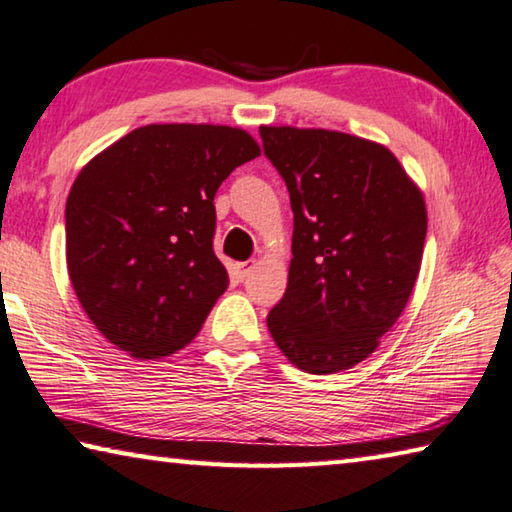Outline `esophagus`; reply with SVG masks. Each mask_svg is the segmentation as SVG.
Instances as JSON below:
<instances>
[{"mask_svg":"<svg viewBox=\"0 0 512 512\" xmlns=\"http://www.w3.org/2000/svg\"><path fill=\"white\" fill-rule=\"evenodd\" d=\"M235 268H237V275L244 280V277L250 273V268H253V262H239Z\"/></svg>","mask_w":512,"mask_h":512,"instance_id":"obj_1","label":"esophagus"}]
</instances>
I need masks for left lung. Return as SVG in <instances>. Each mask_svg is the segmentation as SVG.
Segmentation results:
<instances>
[{
	"instance_id": "1",
	"label": "left lung",
	"mask_w": 512,
	"mask_h": 512,
	"mask_svg": "<svg viewBox=\"0 0 512 512\" xmlns=\"http://www.w3.org/2000/svg\"><path fill=\"white\" fill-rule=\"evenodd\" d=\"M259 135L293 210L289 284L268 332L300 370H348L409 302L427 237L424 198L377 142L293 126Z\"/></svg>"
}]
</instances>
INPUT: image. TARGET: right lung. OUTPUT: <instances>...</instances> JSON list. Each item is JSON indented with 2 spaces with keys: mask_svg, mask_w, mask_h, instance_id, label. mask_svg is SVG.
I'll use <instances>...</instances> for the list:
<instances>
[{
  "mask_svg": "<svg viewBox=\"0 0 512 512\" xmlns=\"http://www.w3.org/2000/svg\"><path fill=\"white\" fill-rule=\"evenodd\" d=\"M259 155L241 128H135L76 176L65 205L67 271L85 314L135 359L194 339L228 271L214 255V196Z\"/></svg>",
  "mask_w": 512,
  "mask_h": 512,
  "instance_id": "add662e5",
  "label": "right lung"
}]
</instances>
